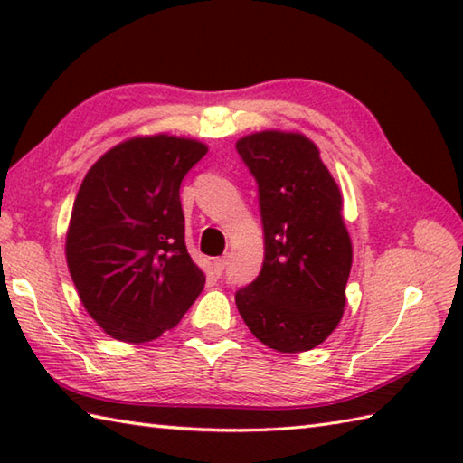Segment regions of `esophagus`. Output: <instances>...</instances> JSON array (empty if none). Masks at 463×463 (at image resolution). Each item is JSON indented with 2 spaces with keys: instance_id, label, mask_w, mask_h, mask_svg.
<instances>
[{
  "instance_id": "34e87169",
  "label": "esophagus",
  "mask_w": 463,
  "mask_h": 463,
  "mask_svg": "<svg viewBox=\"0 0 463 463\" xmlns=\"http://www.w3.org/2000/svg\"><path fill=\"white\" fill-rule=\"evenodd\" d=\"M226 267H229V259H226V257H222V259H216V260L213 262V270H214V274H222Z\"/></svg>"
}]
</instances>
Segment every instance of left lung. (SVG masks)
I'll return each instance as SVG.
<instances>
[{"mask_svg": "<svg viewBox=\"0 0 463 463\" xmlns=\"http://www.w3.org/2000/svg\"><path fill=\"white\" fill-rule=\"evenodd\" d=\"M237 151L259 183L264 260L234 302L264 346L312 350L336 330L346 307L352 241L338 183L302 133H250Z\"/></svg>", "mask_w": 463, "mask_h": 463, "instance_id": "left-lung-1", "label": "left lung"}]
</instances>
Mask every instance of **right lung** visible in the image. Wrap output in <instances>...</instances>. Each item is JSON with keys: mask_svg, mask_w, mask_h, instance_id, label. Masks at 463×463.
Segmentation results:
<instances>
[{"mask_svg": "<svg viewBox=\"0 0 463 463\" xmlns=\"http://www.w3.org/2000/svg\"><path fill=\"white\" fill-rule=\"evenodd\" d=\"M206 151L189 137L137 135L85 175L65 259L85 310L115 340L159 338L204 287V272L186 252L179 189Z\"/></svg>", "mask_w": 463, "mask_h": 463, "instance_id": "obj_1", "label": "right lung"}]
</instances>
